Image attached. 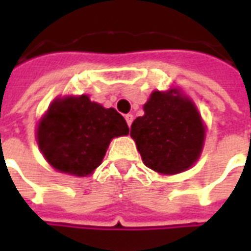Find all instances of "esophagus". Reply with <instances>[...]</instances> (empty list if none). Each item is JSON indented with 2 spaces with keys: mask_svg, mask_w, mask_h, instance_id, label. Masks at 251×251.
Listing matches in <instances>:
<instances>
[{
  "mask_svg": "<svg viewBox=\"0 0 251 251\" xmlns=\"http://www.w3.org/2000/svg\"><path fill=\"white\" fill-rule=\"evenodd\" d=\"M125 120H126V122H127V125H129V127H130L131 122H133V115H131V114H126L125 115Z\"/></svg>",
  "mask_w": 251,
  "mask_h": 251,
  "instance_id": "esophagus-1",
  "label": "esophagus"
}]
</instances>
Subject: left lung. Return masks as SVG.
Segmentation results:
<instances>
[{
    "label": "left lung",
    "instance_id": "8db88e82",
    "mask_svg": "<svg viewBox=\"0 0 251 251\" xmlns=\"http://www.w3.org/2000/svg\"><path fill=\"white\" fill-rule=\"evenodd\" d=\"M144 111L130 129L144 164L165 175L191 168L204 141V126L192 102L175 90L154 91Z\"/></svg>",
    "mask_w": 251,
    "mask_h": 251
}]
</instances>
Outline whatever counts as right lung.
<instances>
[{
	"mask_svg": "<svg viewBox=\"0 0 251 251\" xmlns=\"http://www.w3.org/2000/svg\"><path fill=\"white\" fill-rule=\"evenodd\" d=\"M127 133L125 118L117 110L104 109L82 95L51 104L37 129V142L53 168L86 176L102 163L111 138Z\"/></svg>",
	"mask_w": 251,
	"mask_h": 251,
	"instance_id": "add662e5",
	"label": "right lung"
}]
</instances>
